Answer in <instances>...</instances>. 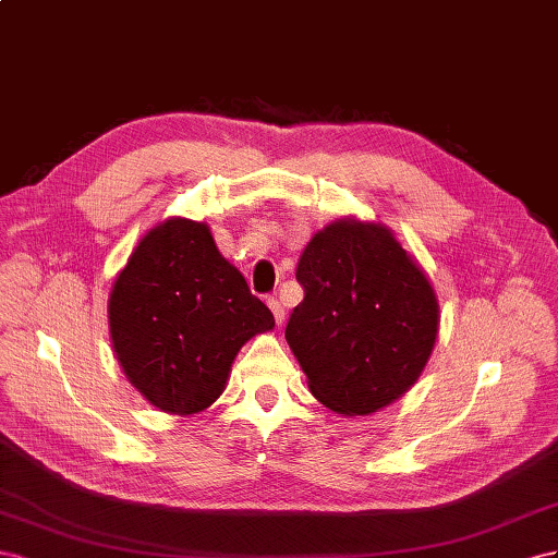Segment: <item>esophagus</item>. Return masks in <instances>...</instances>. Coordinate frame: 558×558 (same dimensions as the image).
<instances>
[{
  "label": "esophagus",
  "mask_w": 558,
  "mask_h": 558,
  "mask_svg": "<svg viewBox=\"0 0 558 558\" xmlns=\"http://www.w3.org/2000/svg\"><path fill=\"white\" fill-rule=\"evenodd\" d=\"M268 308H270V313H274L276 323L282 325V323H284V308H282L280 301H278V299H268Z\"/></svg>",
  "instance_id": "obj_1"
}]
</instances>
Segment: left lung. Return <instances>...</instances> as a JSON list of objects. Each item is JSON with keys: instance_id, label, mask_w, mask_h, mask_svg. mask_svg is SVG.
<instances>
[{"instance_id": "obj_1", "label": "left lung", "mask_w": 558, "mask_h": 558, "mask_svg": "<svg viewBox=\"0 0 558 558\" xmlns=\"http://www.w3.org/2000/svg\"><path fill=\"white\" fill-rule=\"evenodd\" d=\"M296 280L306 296L284 339L317 402L353 418L411 390L433 355L439 301L386 225L331 221L301 252Z\"/></svg>"}]
</instances>
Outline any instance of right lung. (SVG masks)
<instances>
[{
  "label": "right lung",
  "instance_id": "obj_1",
  "mask_svg": "<svg viewBox=\"0 0 558 558\" xmlns=\"http://www.w3.org/2000/svg\"><path fill=\"white\" fill-rule=\"evenodd\" d=\"M109 337L125 378L174 416L208 409L254 333L276 327L205 221L168 217L140 238L111 284Z\"/></svg>",
  "mask_w": 558,
  "mask_h": 558
}]
</instances>
